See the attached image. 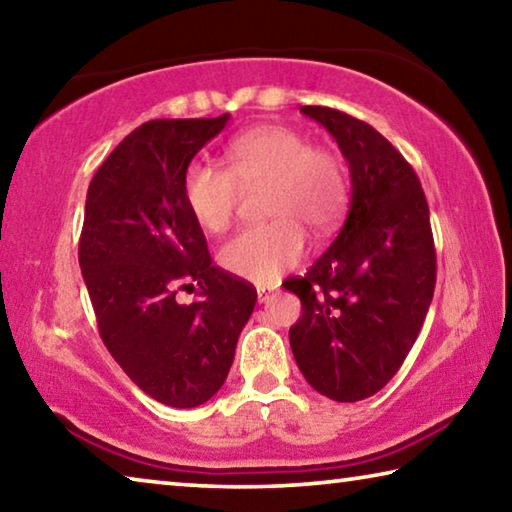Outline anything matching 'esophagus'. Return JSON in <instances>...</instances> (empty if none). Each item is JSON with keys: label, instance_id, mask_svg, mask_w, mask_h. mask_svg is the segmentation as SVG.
<instances>
[{"label": "esophagus", "instance_id": "1", "mask_svg": "<svg viewBox=\"0 0 512 512\" xmlns=\"http://www.w3.org/2000/svg\"><path fill=\"white\" fill-rule=\"evenodd\" d=\"M273 291H275V287H271V284H264V287H257V300H259V302H266L268 298H271Z\"/></svg>", "mask_w": 512, "mask_h": 512}]
</instances>
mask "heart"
Returning <instances> with one entry per match:
<instances>
[{"instance_id": "b5f03b06", "label": "heart", "mask_w": 512, "mask_h": 512, "mask_svg": "<svg viewBox=\"0 0 512 512\" xmlns=\"http://www.w3.org/2000/svg\"><path fill=\"white\" fill-rule=\"evenodd\" d=\"M228 169L194 160L185 169L183 198L189 214L210 235L235 221L241 192L266 185L264 212L273 221L239 232L221 248L225 271L255 284H273L307 253V232L327 235L350 203L343 160L316 149L287 126L266 124L237 135L225 149Z\"/></svg>"}]
</instances>
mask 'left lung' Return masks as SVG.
<instances>
[{"label": "left lung", "instance_id": "1", "mask_svg": "<svg viewBox=\"0 0 512 512\" xmlns=\"http://www.w3.org/2000/svg\"><path fill=\"white\" fill-rule=\"evenodd\" d=\"M339 144L352 196L343 228L284 289L302 305L293 357L320 395L359 402L381 391L411 352L436 287L429 205L402 153L366 121L302 106Z\"/></svg>", "mask_w": 512, "mask_h": 512}]
</instances>
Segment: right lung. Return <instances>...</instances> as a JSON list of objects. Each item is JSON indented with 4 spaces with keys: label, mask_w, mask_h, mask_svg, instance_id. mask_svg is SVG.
<instances>
[{
    "label": "right lung",
    "mask_w": 512,
    "mask_h": 512,
    "mask_svg": "<svg viewBox=\"0 0 512 512\" xmlns=\"http://www.w3.org/2000/svg\"><path fill=\"white\" fill-rule=\"evenodd\" d=\"M230 115L153 119L124 137L85 198L79 264L99 334L146 395L176 409L205 404L228 377L253 284L212 264L183 176ZM189 286L197 300L180 306Z\"/></svg>",
    "instance_id": "add662e5"
}]
</instances>
